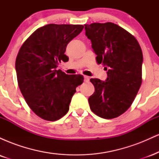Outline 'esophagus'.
Instances as JSON below:
<instances>
[{
  "label": "esophagus",
  "instance_id": "34e87169",
  "mask_svg": "<svg viewBox=\"0 0 159 159\" xmlns=\"http://www.w3.org/2000/svg\"><path fill=\"white\" fill-rule=\"evenodd\" d=\"M84 81H89V80H90V78L88 77V76H86V75H84Z\"/></svg>",
  "mask_w": 159,
  "mask_h": 159
}]
</instances>
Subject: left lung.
Listing matches in <instances>:
<instances>
[{"label":"left lung","instance_id":"1","mask_svg":"<svg viewBox=\"0 0 159 159\" xmlns=\"http://www.w3.org/2000/svg\"><path fill=\"white\" fill-rule=\"evenodd\" d=\"M98 64L107 70L106 81L91 78L95 92L88 98L91 111L114 119L132 105L142 83L143 53L138 40L112 22L84 25Z\"/></svg>","mask_w":159,"mask_h":159}]
</instances>
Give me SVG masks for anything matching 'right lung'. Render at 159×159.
<instances>
[{"instance_id":"obj_1","label":"right lung","mask_w":159,"mask_h":159,"mask_svg":"<svg viewBox=\"0 0 159 159\" xmlns=\"http://www.w3.org/2000/svg\"><path fill=\"white\" fill-rule=\"evenodd\" d=\"M81 25L49 24L39 27L25 40L16 60L17 81L30 108L42 119L56 121L68 112L81 75L57 70L67 45L83 30Z\"/></svg>"}]
</instances>
